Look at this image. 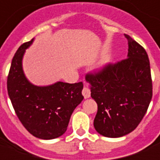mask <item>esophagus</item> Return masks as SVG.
Listing matches in <instances>:
<instances>
[{
  "label": "esophagus",
  "mask_w": 160,
  "mask_h": 160,
  "mask_svg": "<svg viewBox=\"0 0 160 160\" xmlns=\"http://www.w3.org/2000/svg\"><path fill=\"white\" fill-rule=\"evenodd\" d=\"M82 95H83V97H84L85 99H87V98L90 97L91 92H90V90H89L88 88H85L84 87V88H82Z\"/></svg>",
  "instance_id": "obj_1"
}]
</instances>
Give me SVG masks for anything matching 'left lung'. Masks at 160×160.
Returning a JSON list of instances; mask_svg holds the SVG:
<instances>
[{
  "instance_id": "1",
  "label": "left lung",
  "mask_w": 160,
  "mask_h": 160,
  "mask_svg": "<svg viewBox=\"0 0 160 160\" xmlns=\"http://www.w3.org/2000/svg\"><path fill=\"white\" fill-rule=\"evenodd\" d=\"M124 37L129 44L128 58L108 63L85 76L98 106L94 129L112 138L125 136L138 126L152 96L148 53L129 36Z\"/></svg>"
}]
</instances>
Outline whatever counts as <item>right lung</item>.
Here are the masks:
<instances>
[{
    "instance_id": "right-lung-1",
    "label": "right lung",
    "mask_w": 160,
    "mask_h": 160,
    "mask_svg": "<svg viewBox=\"0 0 160 160\" xmlns=\"http://www.w3.org/2000/svg\"><path fill=\"white\" fill-rule=\"evenodd\" d=\"M33 42L23 43L15 53L8 76V92L22 124L37 138L50 140L66 132L73 111L83 100L82 82H58L47 87L31 84L24 77L22 58Z\"/></svg>"
}]
</instances>
